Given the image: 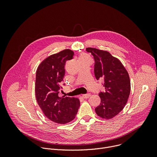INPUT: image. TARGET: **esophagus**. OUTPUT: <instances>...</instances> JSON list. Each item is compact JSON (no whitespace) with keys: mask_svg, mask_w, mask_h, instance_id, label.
<instances>
[{"mask_svg":"<svg viewBox=\"0 0 157 157\" xmlns=\"http://www.w3.org/2000/svg\"><path fill=\"white\" fill-rule=\"evenodd\" d=\"M91 96V94L90 93H87V94H82V98L84 99H87L89 98V97Z\"/></svg>","mask_w":157,"mask_h":157,"instance_id":"obj_1","label":"esophagus"}]
</instances>
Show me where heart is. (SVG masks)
Listing matches in <instances>:
<instances>
[{
  "label": "heart",
  "mask_w": 157,
  "mask_h": 157,
  "mask_svg": "<svg viewBox=\"0 0 157 157\" xmlns=\"http://www.w3.org/2000/svg\"><path fill=\"white\" fill-rule=\"evenodd\" d=\"M89 58V56L86 54H81L80 56H79V59H85V58Z\"/></svg>",
  "instance_id": "1"
}]
</instances>
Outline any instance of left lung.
<instances>
[{
  "instance_id": "1",
  "label": "left lung",
  "mask_w": 157,
  "mask_h": 157,
  "mask_svg": "<svg viewBox=\"0 0 157 157\" xmlns=\"http://www.w3.org/2000/svg\"><path fill=\"white\" fill-rule=\"evenodd\" d=\"M86 51L94 56V75L103 79L104 93H100V104L95 109L96 113L104 119H110L124 108L130 92L128 73L121 61L106 51L94 48H86Z\"/></svg>"
}]
</instances>
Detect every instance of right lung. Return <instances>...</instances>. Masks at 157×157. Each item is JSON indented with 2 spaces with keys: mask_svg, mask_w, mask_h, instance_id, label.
<instances>
[{
  "mask_svg": "<svg viewBox=\"0 0 157 157\" xmlns=\"http://www.w3.org/2000/svg\"><path fill=\"white\" fill-rule=\"evenodd\" d=\"M74 52L66 49L50 55L38 66L35 80V96L43 114L50 121L64 124L76 117L80 105L79 99L59 97L61 82L65 74L64 64L73 58Z\"/></svg>",
  "mask_w": 157,
  "mask_h": 157,
  "instance_id": "obj_1",
  "label": "right lung"
}]
</instances>
